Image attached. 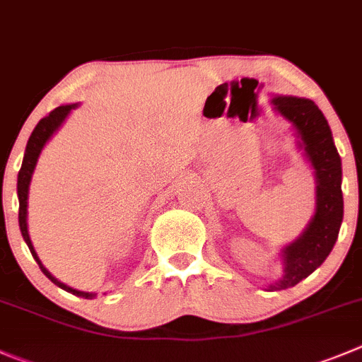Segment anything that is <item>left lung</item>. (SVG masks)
<instances>
[{
	"label": "left lung",
	"instance_id": "obj_1",
	"mask_svg": "<svg viewBox=\"0 0 362 362\" xmlns=\"http://www.w3.org/2000/svg\"><path fill=\"white\" fill-rule=\"evenodd\" d=\"M272 103L297 129L300 147L315 168L316 177L315 216L304 233L282 249V277L268 286L270 291H279L298 284L327 259L343 222V194L341 158L322 110L311 99L293 95H279Z\"/></svg>",
	"mask_w": 362,
	"mask_h": 362
}]
</instances>
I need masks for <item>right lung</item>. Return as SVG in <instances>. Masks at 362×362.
<instances>
[{
	"mask_svg": "<svg viewBox=\"0 0 362 362\" xmlns=\"http://www.w3.org/2000/svg\"><path fill=\"white\" fill-rule=\"evenodd\" d=\"M76 106H78V105L58 106V108H54L53 112L49 113V115H46L44 119H40V122L37 124L35 129H33V133H32V136H30L28 144H26V151H24L23 165H21L19 175H17V197H19V227H21V235H23L24 242H26V245H28L30 252H32V256L35 257L37 264L40 267L42 274L46 275V277L49 279L51 282H54L58 288H62V290L69 291V293H72V295H78V297H83V298H94L95 293H87V291L74 290V288L67 286V284H64V282L58 281L57 277H53V275H51L49 272L46 270V267L40 263L39 256H37L35 249H33L32 240H30V235H28V223H26V215H28V209H26V208H28V188H30V181H32V174H33V170H35L37 160H39L40 151H42V147L46 146L47 140L53 136V133L57 132L58 127L62 126V122L67 119V115L71 113V110H74Z\"/></svg>",
	"mask_w": 362,
	"mask_h": 362,
	"instance_id": "obj_1",
	"label": "right lung"
}]
</instances>
